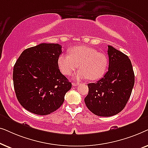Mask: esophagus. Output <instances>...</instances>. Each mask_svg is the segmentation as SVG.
Wrapping results in <instances>:
<instances>
[{"instance_id":"1","label":"esophagus","mask_w":148,"mask_h":148,"mask_svg":"<svg viewBox=\"0 0 148 148\" xmlns=\"http://www.w3.org/2000/svg\"><path fill=\"white\" fill-rule=\"evenodd\" d=\"M79 84V83H76V82H73L72 83L73 86H78Z\"/></svg>"}]
</instances>
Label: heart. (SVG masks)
<instances>
[{"instance_id": "b5f03b06", "label": "heart", "mask_w": 148, "mask_h": 148, "mask_svg": "<svg viewBox=\"0 0 148 148\" xmlns=\"http://www.w3.org/2000/svg\"><path fill=\"white\" fill-rule=\"evenodd\" d=\"M69 55L61 54L58 58V65L61 72L69 75L76 69L77 79L98 80L106 73L108 66L107 56L92 47L80 46L69 50Z\"/></svg>"}]
</instances>
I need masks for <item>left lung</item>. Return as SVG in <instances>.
Returning <instances> with one entry per match:
<instances>
[{
    "label": "left lung",
    "mask_w": 148,
    "mask_h": 148,
    "mask_svg": "<svg viewBox=\"0 0 148 148\" xmlns=\"http://www.w3.org/2000/svg\"><path fill=\"white\" fill-rule=\"evenodd\" d=\"M108 72L96 83L88 84L84 101L92 113L100 116L118 114L126 106L135 83L132 64L126 54L108 46Z\"/></svg>",
    "instance_id": "left-lung-1"
}]
</instances>
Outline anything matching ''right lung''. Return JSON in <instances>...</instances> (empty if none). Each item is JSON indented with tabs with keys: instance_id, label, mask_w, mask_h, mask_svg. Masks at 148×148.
Returning <instances> with one entry per match:
<instances>
[{
	"instance_id": "obj_1",
	"label": "right lung",
	"mask_w": 148,
	"mask_h": 148,
	"mask_svg": "<svg viewBox=\"0 0 148 148\" xmlns=\"http://www.w3.org/2000/svg\"><path fill=\"white\" fill-rule=\"evenodd\" d=\"M61 52L60 44L42 43L25 49L16 61L14 89L20 104L29 112L47 115L63 104L72 84L58 68Z\"/></svg>"
}]
</instances>
